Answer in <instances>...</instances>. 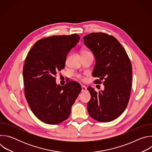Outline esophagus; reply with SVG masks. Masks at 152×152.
I'll return each instance as SVG.
<instances>
[{
    "label": "esophagus",
    "mask_w": 152,
    "mask_h": 152,
    "mask_svg": "<svg viewBox=\"0 0 152 152\" xmlns=\"http://www.w3.org/2000/svg\"><path fill=\"white\" fill-rule=\"evenodd\" d=\"M82 92H85L86 91V90H87V89H86V87L84 85H82Z\"/></svg>",
    "instance_id": "1"
}]
</instances>
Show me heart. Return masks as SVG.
Instances as JSON below:
<instances>
[{"label": "heart", "instance_id": "1", "mask_svg": "<svg viewBox=\"0 0 152 152\" xmlns=\"http://www.w3.org/2000/svg\"><path fill=\"white\" fill-rule=\"evenodd\" d=\"M87 52H86V51H85V52H83L82 53V54H83V53H87ZM78 77L80 78V76H78Z\"/></svg>", "mask_w": 152, "mask_h": 152}]
</instances>
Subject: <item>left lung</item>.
I'll return each instance as SVG.
<instances>
[{
    "label": "left lung",
    "instance_id": "1",
    "mask_svg": "<svg viewBox=\"0 0 152 152\" xmlns=\"http://www.w3.org/2000/svg\"><path fill=\"white\" fill-rule=\"evenodd\" d=\"M84 45L93 53L96 64L93 76L104 79L103 90L96 92L87 88L91 99L87 104L90 115L100 122H109L124 112L132 86V65L118 40L104 33H91L83 37Z\"/></svg>",
    "mask_w": 152,
    "mask_h": 152
}]
</instances>
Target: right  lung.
I'll use <instances>...</instances> for the list:
<instances>
[{
  "mask_svg": "<svg viewBox=\"0 0 152 152\" xmlns=\"http://www.w3.org/2000/svg\"><path fill=\"white\" fill-rule=\"evenodd\" d=\"M77 34L51 36L37 41L28 53L23 71L25 94L34 115L41 121L57 124L67 120L81 91L70 81L57 85L56 76L65 67L66 58L77 43Z\"/></svg>",
  "mask_w": 152,
  "mask_h": 152,
  "instance_id": "1",
  "label": "right lung"
}]
</instances>
